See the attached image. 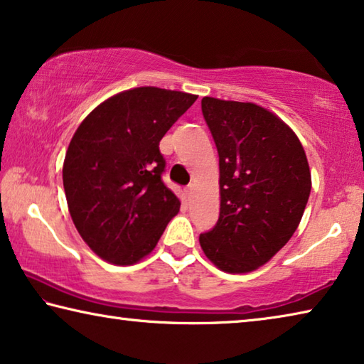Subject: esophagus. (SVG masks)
<instances>
[{
  "label": "esophagus",
  "mask_w": 364,
  "mask_h": 364,
  "mask_svg": "<svg viewBox=\"0 0 364 364\" xmlns=\"http://www.w3.org/2000/svg\"><path fill=\"white\" fill-rule=\"evenodd\" d=\"M192 192H193V183H190V186H187V188H186V195L188 196H192Z\"/></svg>",
  "instance_id": "1"
}]
</instances>
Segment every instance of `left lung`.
I'll list each match as a JSON object with an SVG mask.
<instances>
[{
  "label": "left lung",
  "mask_w": 364,
  "mask_h": 364,
  "mask_svg": "<svg viewBox=\"0 0 364 364\" xmlns=\"http://www.w3.org/2000/svg\"><path fill=\"white\" fill-rule=\"evenodd\" d=\"M201 111L219 154L221 210L200 245L224 272L255 271L299 228L311 192L306 154L294 130L258 105L205 97Z\"/></svg>",
  "instance_id": "1"
}]
</instances>
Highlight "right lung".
<instances>
[{
  "label": "right lung",
  "instance_id": "obj_1",
  "mask_svg": "<svg viewBox=\"0 0 364 364\" xmlns=\"http://www.w3.org/2000/svg\"><path fill=\"white\" fill-rule=\"evenodd\" d=\"M196 95L139 87L98 105L69 143L63 183L83 242L100 258L130 266L153 252L181 200L161 181L159 141Z\"/></svg>",
  "mask_w": 364,
  "mask_h": 364
}]
</instances>
